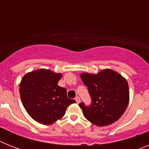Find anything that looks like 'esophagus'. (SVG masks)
<instances>
[{
  "label": "esophagus",
  "instance_id": "esophagus-1",
  "mask_svg": "<svg viewBox=\"0 0 149 149\" xmlns=\"http://www.w3.org/2000/svg\"><path fill=\"white\" fill-rule=\"evenodd\" d=\"M75 101L76 102H77V104H79L80 102H81V99H80V98H79L78 96H77V97L75 98Z\"/></svg>",
  "mask_w": 149,
  "mask_h": 149
}]
</instances>
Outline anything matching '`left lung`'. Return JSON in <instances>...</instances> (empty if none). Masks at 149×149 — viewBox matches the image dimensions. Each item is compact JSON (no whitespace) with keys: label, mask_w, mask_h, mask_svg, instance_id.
<instances>
[{"label":"left lung","mask_w":149,"mask_h":149,"mask_svg":"<svg viewBox=\"0 0 149 149\" xmlns=\"http://www.w3.org/2000/svg\"><path fill=\"white\" fill-rule=\"evenodd\" d=\"M81 77L88 87L92 104L79 106L87 120L97 126L116 122L125 113L129 102L128 84L120 74L104 69L97 74L83 73Z\"/></svg>","instance_id":"left-lung-1"}]
</instances>
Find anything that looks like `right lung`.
Listing matches in <instances>:
<instances>
[{
	"label": "right lung",
	"mask_w": 149,
	"mask_h": 149,
	"mask_svg": "<svg viewBox=\"0 0 149 149\" xmlns=\"http://www.w3.org/2000/svg\"><path fill=\"white\" fill-rule=\"evenodd\" d=\"M62 74L40 68L29 72L20 83L21 99L26 111L35 121L51 125L65 115L75 103L67 97V90L57 85Z\"/></svg>",
	"instance_id": "right-lung-1"
}]
</instances>
